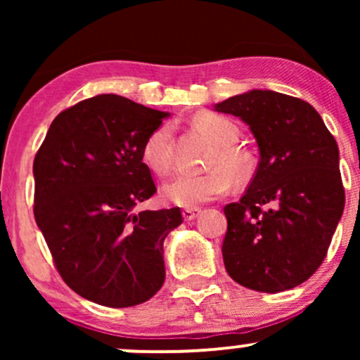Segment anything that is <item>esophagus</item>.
<instances>
[{
  "label": "esophagus",
  "instance_id": "1",
  "mask_svg": "<svg viewBox=\"0 0 360 360\" xmlns=\"http://www.w3.org/2000/svg\"><path fill=\"white\" fill-rule=\"evenodd\" d=\"M200 213H201L200 208H186L183 210V218L186 221H191L196 217H200Z\"/></svg>",
  "mask_w": 360,
  "mask_h": 360
}]
</instances>
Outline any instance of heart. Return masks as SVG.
<instances>
[{
  "label": "heart",
  "instance_id": "b5f03b06",
  "mask_svg": "<svg viewBox=\"0 0 360 360\" xmlns=\"http://www.w3.org/2000/svg\"><path fill=\"white\" fill-rule=\"evenodd\" d=\"M194 123L220 147L212 162V166L218 169L203 174L181 172L164 186V196L184 208H196L223 196L232 184L230 174L224 169L226 168L233 176H240L247 167L245 157L232 148L238 139V127L232 120L217 113H201L194 118ZM142 157L143 162L157 174H167L171 171L172 127L169 123H162L147 135L142 146ZM221 167L226 168L221 169Z\"/></svg>",
  "mask_w": 360,
  "mask_h": 360
}]
</instances>
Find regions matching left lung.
I'll list each match as a JSON object with an SVG mask.
<instances>
[{
	"label": "left lung",
	"mask_w": 360,
	"mask_h": 360,
	"mask_svg": "<svg viewBox=\"0 0 360 360\" xmlns=\"http://www.w3.org/2000/svg\"><path fill=\"white\" fill-rule=\"evenodd\" d=\"M250 128L260 160L240 201L223 208V262L260 292L300 286L323 262L345 206L338 146L307 101L252 89L214 105Z\"/></svg>",
	"instance_id": "8db88e82"
}]
</instances>
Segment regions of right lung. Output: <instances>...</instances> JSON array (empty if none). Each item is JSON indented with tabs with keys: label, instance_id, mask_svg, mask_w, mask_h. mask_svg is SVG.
Here are the masks:
<instances>
[{
	"label": "right lung",
	"instance_id": "add662e5",
	"mask_svg": "<svg viewBox=\"0 0 360 360\" xmlns=\"http://www.w3.org/2000/svg\"><path fill=\"white\" fill-rule=\"evenodd\" d=\"M117 94L60 111L34 160V214L60 278L110 308L143 303L166 279L164 240L179 208L135 212L157 191L142 157L167 118Z\"/></svg>",
	"mask_w": 360,
	"mask_h": 360
}]
</instances>
